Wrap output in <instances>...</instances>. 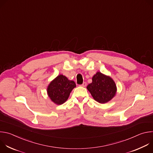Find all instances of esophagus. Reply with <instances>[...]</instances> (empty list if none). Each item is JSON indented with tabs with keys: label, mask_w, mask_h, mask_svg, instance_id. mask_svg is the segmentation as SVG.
I'll use <instances>...</instances> for the list:
<instances>
[{
	"label": "esophagus",
	"mask_w": 153,
	"mask_h": 153,
	"mask_svg": "<svg viewBox=\"0 0 153 153\" xmlns=\"http://www.w3.org/2000/svg\"><path fill=\"white\" fill-rule=\"evenodd\" d=\"M80 86L85 87V86H86V82H83V83Z\"/></svg>",
	"instance_id": "34e87169"
}]
</instances>
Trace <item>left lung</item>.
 Returning a JSON list of instances; mask_svg holds the SVG:
<instances>
[{"label":"left lung","instance_id":"obj_1","mask_svg":"<svg viewBox=\"0 0 153 153\" xmlns=\"http://www.w3.org/2000/svg\"><path fill=\"white\" fill-rule=\"evenodd\" d=\"M92 80V83L86 88L97 102L105 103L111 100L115 96L116 85L110 77L97 72L93 77Z\"/></svg>","mask_w":153,"mask_h":153}]
</instances>
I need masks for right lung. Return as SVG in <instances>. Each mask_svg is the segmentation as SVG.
<instances>
[{"instance_id": "right-lung-1", "label": "right lung", "mask_w": 153, "mask_h": 153, "mask_svg": "<svg viewBox=\"0 0 153 153\" xmlns=\"http://www.w3.org/2000/svg\"><path fill=\"white\" fill-rule=\"evenodd\" d=\"M76 86L73 80L63 75L58 76L48 85L47 92L51 100L57 105L66 102L73 89Z\"/></svg>"}]
</instances>
